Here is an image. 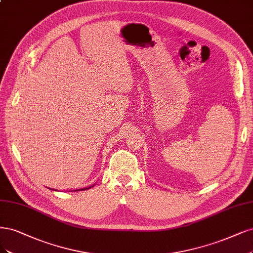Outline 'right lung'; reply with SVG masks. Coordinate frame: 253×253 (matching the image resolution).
I'll use <instances>...</instances> for the list:
<instances>
[{
	"label": "right lung",
	"instance_id": "right-lung-1",
	"mask_svg": "<svg viewBox=\"0 0 253 253\" xmlns=\"http://www.w3.org/2000/svg\"><path fill=\"white\" fill-rule=\"evenodd\" d=\"M94 185H91V186H89V187H84V188H81V189H77V190H85V189H88V188H91V187H93ZM51 189V188H50ZM54 190V189H53ZM73 191H76V190H73Z\"/></svg>",
	"mask_w": 253,
	"mask_h": 253
}]
</instances>
